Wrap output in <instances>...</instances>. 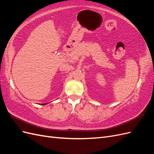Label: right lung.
<instances>
[{"instance_id":"right-lung-1","label":"right lung","mask_w":154,"mask_h":154,"mask_svg":"<svg viewBox=\"0 0 154 154\" xmlns=\"http://www.w3.org/2000/svg\"><path fill=\"white\" fill-rule=\"evenodd\" d=\"M48 103H42V104H41L42 105H46V104H48Z\"/></svg>"}]
</instances>
